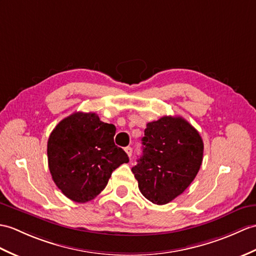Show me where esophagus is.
<instances>
[{"instance_id": "esophagus-1", "label": "esophagus", "mask_w": 256, "mask_h": 256, "mask_svg": "<svg viewBox=\"0 0 256 256\" xmlns=\"http://www.w3.org/2000/svg\"><path fill=\"white\" fill-rule=\"evenodd\" d=\"M126 152L128 154V157H132V152H133V150H132V147H130V146H128V147H126Z\"/></svg>"}]
</instances>
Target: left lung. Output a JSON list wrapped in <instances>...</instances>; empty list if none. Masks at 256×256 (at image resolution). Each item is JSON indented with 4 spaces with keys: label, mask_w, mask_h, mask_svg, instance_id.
<instances>
[{
    "label": "left lung",
    "mask_w": 256,
    "mask_h": 256,
    "mask_svg": "<svg viewBox=\"0 0 256 256\" xmlns=\"http://www.w3.org/2000/svg\"><path fill=\"white\" fill-rule=\"evenodd\" d=\"M142 155L132 168L140 193L164 205L186 191L203 162L200 133L181 116H162L147 123Z\"/></svg>",
    "instance_id": "8db88e82"
}]
</instances>
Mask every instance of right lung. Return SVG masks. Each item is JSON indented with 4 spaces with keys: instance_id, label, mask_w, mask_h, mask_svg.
I'll list each match as a JSON object with an SVG mask.
<instances>
[{
    "instance_id": "obj_1",
    "label": "right lung",
    "mask_w": 256,
    "mask_h": 256,
    "mask_svg": "<svg viewBox=\"0 0 256 256\" xmlns=\"http://www.w3.org/2000/svg\"><path fill=\"white\" fill-rule=\"evenodd\" d=\"M116 126L94 112H75L63 118L48 140L50 174L62 193L77 203L94 200L118 166L128 162L114 144Z\"/></svg>"
}]
</instances>
